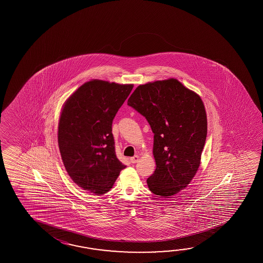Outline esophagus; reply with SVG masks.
<instances>
[{"label": "esophagus", "instance_id": "34e87169", "mask_svg": "<svg viewBox=\"0 0 263 263\" xmlns=\"http://www.w3.org/2000/svg\"><path fill=\"white\" fill-rule=\"evenodd\" d=\"M138 161H139V156L138 155H135V156L130 158V162H133V163H136Z\"/></svg>", "mask_w": 263, "mask_h": 263}]
</instances>
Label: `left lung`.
I'll return each instance as SVG.
<instances>
[{
  "label": "left lung",
  "mask_w": 263,
  "mask_h": 263,
  "mask_svg": "<svg viewBox=\"0 0 263 263\" xmlns=\"http://www.w3.org/2000/svg\"><path fill=\"white\" fill-rule=\"evenodd\" d=\"M128 105L144 116L154 134V173L146 179L156 196L186 188L200 165L207 137V114L200 96L177 79L141 84Z\"/></svg>",
  "instance_id": "1"
}]
</instances>
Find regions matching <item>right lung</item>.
Instances as JSON below:
<instances>
[{
  "label": "right lung",
  "mask_w": 263,
  "mask_h": 263,
  "mask_svg": "<svg viewBox=\"0 0 263 263\" xmlns=\"http://www.w3.org/2000/svg\"><path fill=\"white\" fill-rule=\"evenodd\" d=\"M133 88L91 80L62 108L57 137L63 163L79 187L98 196L110 190L126 167L116 155L112 123Z\"/></svg>",
  "instance_id": "1"
}]
</instances>
